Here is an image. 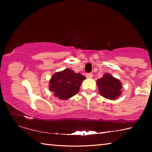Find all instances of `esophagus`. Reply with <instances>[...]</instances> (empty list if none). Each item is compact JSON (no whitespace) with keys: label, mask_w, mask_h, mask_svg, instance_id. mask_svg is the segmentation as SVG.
Listing matches in <instances>:
<instances>
[{"label":"esophagus","mask_w":152,"mask_h":152,"mask_svg":"<svg viewBox=\"0 0 152 152\" xmlns=\"http://www.w3.org/2000/svg\"><path fill=\"white\" fill-rule=\"evenodd\" d=\"M86 76L87 78H91L92 77V73H87V74H86Z\"/></svg>","instance_id":"34e87169"}]
</instances>
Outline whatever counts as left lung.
Listing matches in <instances>:
<instances>
[{
	"mask_svg": "<svg viewBox=\"0 0 152 152\" xmlns=\"http://www.w3.org/2000/svg\"><path fill=\"white\" fill-rule=\"evenodd\" d=\"M96 84L101 96L107 99L113 101L121 95V82L110 74H105L101 78L98 79Z\"/></svg>",
	"mask_w": 152,
	"mask_h": 152,
	"instance_id": "left-lung-1",
	"label": "left lung"
}]
</instances>
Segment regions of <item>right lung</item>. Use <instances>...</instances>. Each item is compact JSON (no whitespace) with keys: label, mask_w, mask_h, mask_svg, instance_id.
Listing matches in <instances>:
<instances>
[{"label":"right lung","mask_w":152,"mask_h":152,"mask_svg":"<svg viewBox=\"0 0 152 152\" xmlns=\"http://www.w3.org/2000/svg\"><path fill=\"white\" fill-rule=\"evenodd\" d=\"M86 77L70 69L55 73L49 84L50 91L61 100H67L78 93L82 82Z\"/></svg>","instance_id":"right-lung-1"}]
</instances>
